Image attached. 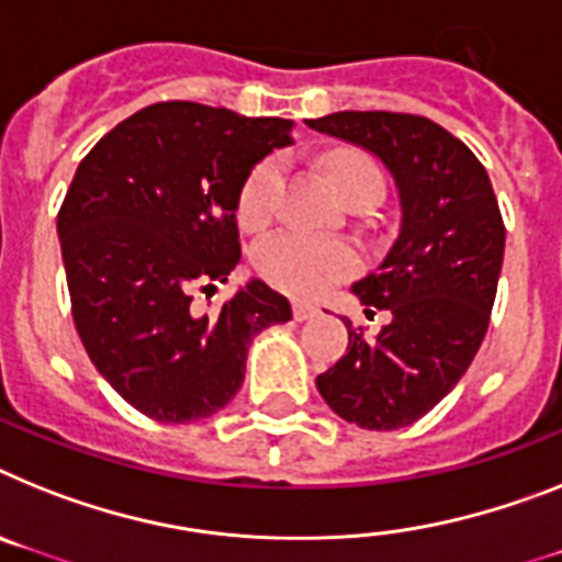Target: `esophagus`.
<instances>
[{
  "label": "esophagus",
  "mask_w": 562,
  "mask_h": 562,
  "mask_svg": "<svg viewBox=\"0 0 562 562\" xmlns=\"http://www.w3.org/2000/svg\"><path fill=\"white\" fill-rule=\"evenodd\" d=\"M314 314H317V305L294 303V319H296V323H305V319H311Z\"/></svg>",
  "instance_id": "esophagus-1"
}]
</instances>
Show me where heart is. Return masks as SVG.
I'll list each match as a JSON object with an SVG mask.
<instances>
[{
    "instance_id": "1",
    "label": "heart",
    "mask_w": 562,
    "mask_h": 562,
    "mask_svg": "<svg viewBox=\"0 0 562 562\" xmlns=\"http://www.w3.org/2000/svg\"><path fill=\"white\" fill-rule=\"evenodd\" d=\"M328 177L346 202L362 193L383 200L385 179L380 165L366 154H334L328 159ZM280 186L277 159H262L245 177L237 196V216L245 228H262L273 214V196ZM254 268L268 285L294 296H317L328 285L351 277L360 268V254L342 239L311 237L303 231H277L254 251Z\"/></svg>"
}]
</instances>
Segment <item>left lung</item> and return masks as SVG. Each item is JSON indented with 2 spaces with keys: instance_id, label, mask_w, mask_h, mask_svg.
<instances>
[{
  "instance_id": "8db88e82",
  "label": "left lung",
  "mask_w": 562,
  "mask_h": 562,
  "mask_svg": "<svg viewBox=\"0 0 562 562\" xmlns=\"http://www.w3.org/2000/svg\"><path fill=\"white\" fill-rule=\"evenodd\" d=\"M308 128L374 154L400 193L397 239L376 271L351 285L366 314L385 311L389 323L374 339L348 331L346 353L317 389L353 426H412L460 383L488 328L506 248L492 179L426 116L339 111Z\"/></svg>"
}]
</instances>
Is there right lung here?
Returning a JSON list of instances; mask_svg holds the SVG:
<instances>
[{
  "label": "right lung",
  "mask_w": 562,
  "mask_h": 562,
  "mask_svg": "<svg viewBox=\"0 0 562 562\" xmlns=\"http://www.w3.org/2000/svg\"><path fill=\"white\" fill-rule=\"evenodd\" d=\"M291 131L280 116L157 102L79 162L56 216L74 323L99 374L145 417L193 423L225 408L251 339L291 319L262 280L216 314L193 308V291H216L237 268L239 188Z\"/></svg>",
  "instance_id": "right-lung-1"
}]
</instances>
